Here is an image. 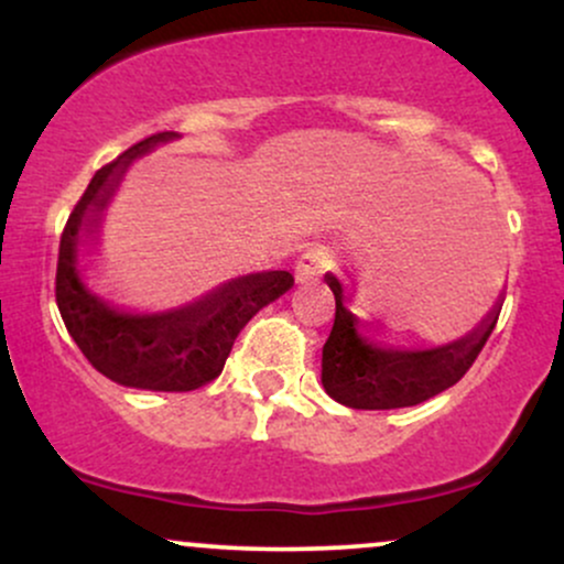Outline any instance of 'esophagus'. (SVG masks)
Here are the masks:
<instances>
[{
  "mask_svg": "<svg viewBox=\"0 0 564 564\" xmlns=\"http://www.w3.org/2000/svg\"><path fill=\"white\" fill-rule=\"evenodd\" d=\"M336 257L328 249H310L296 264V281H315L321 273L332 270Z\"/></svg>",
  "mask_w": 564,
  "mask_h": 564,
  "instance_id": "obj_1",
  "label": "esophagus"
}]
</instances>
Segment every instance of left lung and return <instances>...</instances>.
Masks as SVG:
<instances>
[{"mask_svg": "<svg viewBox=\"0 0 564 564\" xmlns=\"http://www.w3.org/2000/svg\"><path fill=\"white\" fill-rule=\"evenodd\" d=\"M334 291L336 315L332 334L323 345L321 381L336 403L360 411H390V408L419 405L456 384L469 371L485 341L494 334L498 313L494 310L477 332L453 345L398 352L368 345L358 334V318L345 307V291L334 275H326Z\"/></svg>", "mask_w": 564, "mask_h": 564, "instance_id": "obj_1", "label": "left lung"}]
</instances>
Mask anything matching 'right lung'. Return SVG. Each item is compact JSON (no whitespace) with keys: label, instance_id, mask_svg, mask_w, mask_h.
<instances>
[{"label":"right lung","instance_id":"add662e5","mask_svg":"<svg viewBox=\"0 0 564 564\" xmlns=\"http://www.w3.org/2000/svg\"><path fill=\"white\" fill-rule=\"evenodd\" d=\"M170 132L134 142L111 164L100 166L76 200L61 236L55 273V302L70 339L102 377L124 387L156 392H187L223 373L232 341L257 313L294 286L286 270L257 273L225 283L191 307L164 315H124L89 294L76 270L79 230L95 225L97 212L111 198L127 164Z\"/></svg>","mask_w":564,"mask_h":564}]
</instances>
